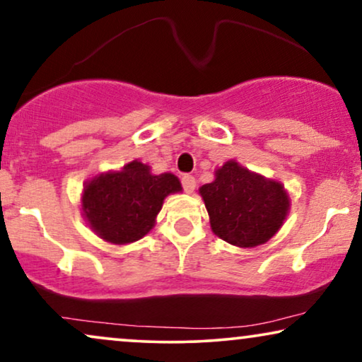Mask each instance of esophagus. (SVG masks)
Here are the masks:
<instances>
[{
  "mask_svg": "<svg viewBox=\"0 0 362 362\" xmlns=\"http://www.w3.org/2000/svg\"><path fill=\"white\" fill-rule=\"evenodd\" d=\"M195 185H197V182L192 175L182 177V187H184V190L187 192V194H192V192L195 190Z\"/></svg>",
  "mask_w": 362,
  "mask_h": 362,
  "instance_id": "34e87169",
  "label": "esophagus"
}]
</instances>
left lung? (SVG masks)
I'll list each match as a JSON object with an SVG mask.
<instances>
[{"mask_svg":"<svg viewBox=\"0 0 362 362\" xmlns=\"http://www.w3.org/2000/svg\"><path fill=\"white\" fill-rule=\"evenodd\" d=\"M212 232L237 247L265 244L282 227L291 200L281 182L247 170L228 160L215 180L199 189Z\"/></svg>","mask_w":362,"mask_h":362,"instance_id":"obj_1","label":"left lung"}]
</instances>
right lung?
<instances>
[{"label":"right lung","mask_w":362,"mask_h":362,"mask_svg":"<svg viewBox=\"0 0 362 362\" xmlns=\"http://www.w3.org/2000/svg\"><path fill=\"white\" fill-rule=\"evenodd\" d=\"M180 190L173 173L153 175L148 165L134 160L122 170L100 173L86 182L81 210L95 234L123 245L147 235L165 197Z\"/></svg>","instance_id":"obj_1"}]
</instances>
